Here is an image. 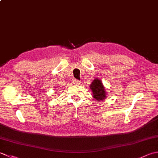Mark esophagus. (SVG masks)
<instances>
[{
  "label": "esophagus",
  "instance_id": "34e87169",
  "mask_svg": "<svg viewBox=\"0 0 158 158\" xmlns=\"http://www.w3.org/2000/svg\"><path fill=\"white\" fill-rule=\"evenodd\" d=\"M73 83L75 85H79V84H80V81H79L78 79H74L73 80Z\"/></svg>",
  "mask_w": 158,
  "mask_h": 158
}]
</instances>
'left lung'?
Returning a JSON list of instances; mask_svg holds the SVG:
<instances>
[{
	"label": "left lung",
	"mask_w": 158,
	"mask_h": 158,
	"mask_svg": "<svg viewBox=\"0 0 158 158\" xmlns=\"http://www.w3.org/2000/svg\"><path fill=\"white\" fill-rule=\"evenodd\" d=\"M90 89L92 91L93 97L96 100H105L106 98V92L102 83L100 79H95L90 85Z\"/></svg>",
	"instance_id": "left-lung-1"
}]
</instances>
